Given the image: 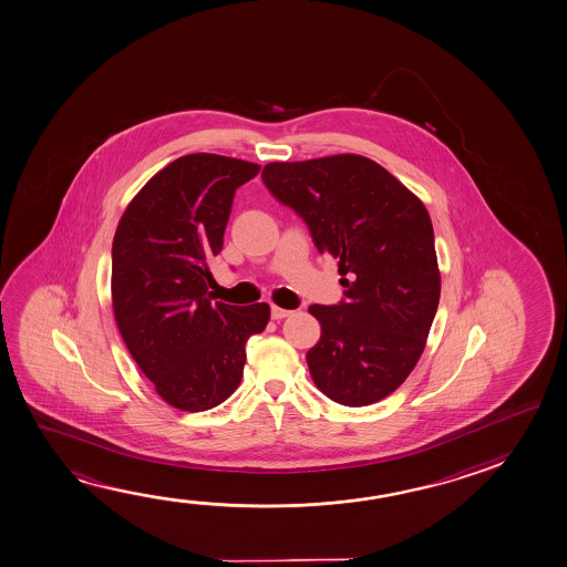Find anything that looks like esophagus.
Segmentation results:
<instances>
[{"label":"esophagus","instance_id":"esophagus-1","mask_svg":"<svg viewBox=\"0 0 567 567\" xmlns=\"http://www.w3.org/2000/svg\"><path fill=\"white\" fill-rule=\"evenodd\" d=\"M290 316V310H285V308L279 307H270V318L272 320H282V318H287Z\"/></svg>","mask_w":567,"mask_h":567}]
</instances>
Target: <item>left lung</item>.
<instances>
[{
  "instance_id": "left-lung-1",
  "label": "left lung",
  "mask_w": 567,
  "mask_h": 567,
  "mask_svg": "<svg viewBox=\"0 0 567 567\" xmlns=\"http://www.w3.org/2000/svg\"><path fill=\"white\" fill-rule=\"evenodd\" d=\"M260 177L343 277L338 305L308 308L322 326L307 353L316 388L348 408L388 398L423 353L441 297L425 205L385 167L355 154L272 162Z\"/></svg>"
}]
</instances>
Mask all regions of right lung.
<instances>
[{
  "label": "right lung",
  "mask_w": 567,
  "mask_h": 567,
  "mask_svg": "<svg viewBox=\"0 0 567 567\" xmlns=\"http://www.w3.org/2000/svg\"><path fill=\"white\" fill-rule=\"evenodd\" d=\"M260 166L187 154L150 179L112 241V308L122 340L162 400L205 411L239 388L245 343L269 322L265 302H214L209 260L224 249L237 187Z\"/></svg>",
  "instance_id": "obj_1"
}]
</instances>
